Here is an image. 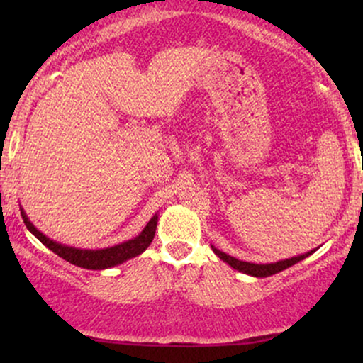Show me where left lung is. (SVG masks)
Returning <instances> with one entry per match:
<instances>
[{
  "instance_id": "8db88e82",
  "label": "left lung",
  "mask_w": 363,
  "mask_h": 363,
  "mask_svg": "<svg viewBox=\"0 0 363 363\" xmlns=\"http://www.w3.org/2000/svg\"><path fill=\"white\" fill-rule=\"evenodd\" d=\"M211 249H213V252L220 257V259L228 262V264H230L234 269H237V272L251 274V277H256V278H266V277H272V274H274V273H280V272H283V269L294 266L295 262L306 259L307 256H311V254L315 251V249H314V251H309L306 254H301V256H295V257H290V259H283V261H278V262H268V264H256V262H247V261L235 259V257H232V256H228V254L218 251V249L213 247V245H211Z\"/></svg>"
}]
</instances>
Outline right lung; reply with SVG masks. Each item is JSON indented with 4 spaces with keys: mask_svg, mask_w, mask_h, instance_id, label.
<instances>
[{
    "mask_svg": "<svg viewBox=\"0 0 363 363\" xmlns=\"http://www.w3.org/2000/svg\"><path fill=\"white\" fill-rule=\"evenodd\" d=\"M22 218L23 223L27 225L28 230L34 234L37 239L43 242L45 247L51 249L54 254L62 257L65 261L72 262L74 266H80V268H86V269H106V268H112V266H118L121 262L131 259V257L138 256L152 244L153 237H155V230H157V222L158 216L153 215L152 220L147 223V227L141 230L140 235H136L135 239L126 240V242L112 245V247H106V249H97V251H89V249H77V247H69V245H62L60 242H54V240L45 237L43 232L37 230V228L32 225L30 220L27 218L25 211L22 210Z\"/></svg>",
    "mask_w": 363,
    "mask_h": 363,
    "instance_id": "obj_1",
    "label": "right lung"
}]
</instances>
